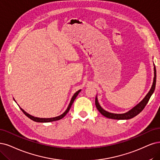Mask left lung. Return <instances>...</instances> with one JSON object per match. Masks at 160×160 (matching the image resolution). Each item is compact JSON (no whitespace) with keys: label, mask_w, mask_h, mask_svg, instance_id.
I'll return each instance as SVG.
<instances>
[{"label":"left lung","mask_w":160,"mask_h":160,"mask_svg":"<svg viewBox=\"0 0 160 160\" xmlns=\"http://www.w3.org/2000/svg\"><path fill=\"white\" fill-rule=\"evenodd\" d=\"M154 65V64H153ZM153 70H154V77H153V82L152 86V88L149 92L147 93V95L145 96V98L142 100V101L134 107L132 109L128 111V112L125 113H122V114H116V113H109L108 111H106L104 110L101 106H100L98 98L96 96V100H95V103H96V106L98 111L100 112V113L105 116V117L109 118V119H118V120H124V119H132V118L134 117L135 116H137L138 115L140 112L142 111L144 108L146 107V104L148 102L149 99L152 95L153 94V92L155 90V88H156V67L154 66V68H153Z\"/></svg>","instance_id":"left-lung-1"}]
</instances>
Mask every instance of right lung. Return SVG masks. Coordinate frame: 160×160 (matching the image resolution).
<instances>
[{"mask_svg":"<svg viewBox=\"0 0 160 160\" xmlns=\"http://www.w3.org/2000/svg\"><path fill=\"white\" fill-rule=\"evenodd\" d=\"M80 91H81V90H78V91H77V92L74 94V96H72V99H71V100H70V103H69V105H68V108H67V110L65 111L62 115H59V116H58V117H52V118H39V117H33V116H32V115H31L28 114V113H26V112L24 110H23V109H22L21 108H20V109L22 111L23 113H24L28 118H29V119H32V121H35V122H52V121H55L60 120V119H62V118L67 114V113L69 111V110H70V108H71V106H72V105L74 101L75 100L76 98L77 97V96L78 95V93L80 92ZM14 101H15V100H14Z\"/></svg>","mask_w":160,"mask_h":160,"instance_id":"1","label":"right lung"}]
</instances>
